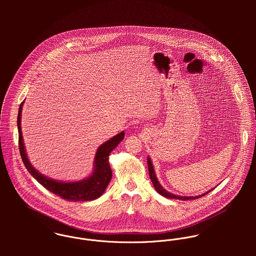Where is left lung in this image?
<instances>
[{"mask_svg": "<svg viewBox=\"0 0 256 256\" xmlns=\"http://www.w3.org/2000/svg\"><path fill=\"white\" fill-rule=\"evenodd\" d=\"M148 168L150 178L152 182L154 184V187L156 188V190L160 195H162V196H164V197H166V198H174V199H178V200L185 201V200H191V199H198V198H200V197L206 195V194L209 192V191H208V192H206V193H204V194H202V195L195 196V197H187V196H180V195L178 196V195H174V194H172V193L166 191V190L158 183L156 178L154 170V168H152V162H150V158H148ZM210 191H211V190H210Z\"/></svg>", "mask_w": 256, "mask_h": 256, "instance_id": "1", "label": "left lung"}]
</instances>
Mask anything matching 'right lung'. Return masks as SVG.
Segmentation results:
<instances>
[{
	"instance_id": "1",
	"label": "right lung",
	"mask_w": 256,
	"mask_h": 256,
	"mask_svg": "<svg viewBox=\"0 0 256 256\" xmlns=\"http://www.w3.org/2000/svg\"><path fill=\"white\" fill-rule=\"evenodd\" d=\"M22 104H20L18 114V148L20 152L22 160L24 164V166L28 172L50 192L59 196L60 198L67 201H90L98 198L106 189L110 180L112 178V172L108 162V156L111 150L123 140L124 132L114 136L108 142L102 144L98 148L96 160H94V172L88 180L78 182H58L52 180H49L34 168L30 164L24 145V140L22 136V127H20V117Z\"/></svg>"
}]
</instances>
